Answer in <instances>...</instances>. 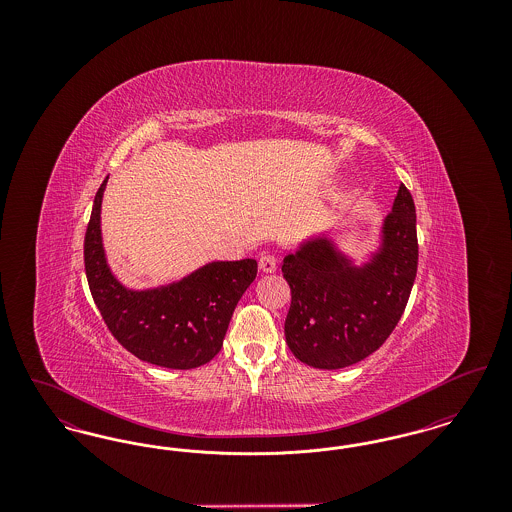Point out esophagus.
I'll use <instances>...</instances> for the list:
<instances>
[{
  "label": "esophagus",
  "mask_w": 512,
  "mask_h": 512,
  "mask_svg": "<svg viewBox=\"0 0 512 512\" xmlns=\"http://www.w3.org/2000/svg\"><path fill=\"white\" fill-rule=\"evenodd\" d=\"M259 270L265 274H272L276 270V259L274 255H261L259 259Z\"/></svg>",
  "instance_id": "esophagus-1"
}]
</instances>
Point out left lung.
I'll return each mask as SVG.
<instances>
[{"instance_id":"left-lung-1","label":"left lung","mask_w":512,"mask_h":512,"mask_svg":"<svg viewBox=\"0 0 512 512\" xmlns=\"http://www.w3.org/2000/svg\"><path fill=\"white\" fill-rule=\"evenodd\" d=\"M416 265V211L403 184L361 259L332 232L303 238L282 261L292 290L284 334L293 355L322 370L372 355L407 307Z\"/></svg>"}]
</instances>
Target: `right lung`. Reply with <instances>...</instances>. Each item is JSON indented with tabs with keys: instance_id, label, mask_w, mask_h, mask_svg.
<instances>
[{
	"instance_id": "obj_1",
	"label": "right lung",
	"mask_w": 512,
	"mask_h": 512,
	"mask_svg": "<svg viewBox=\"0 0 512 512\" xmlns=\"http://www.w3.org/2000/svg\"><path fill=\"white\" fill-rule=\"evenodd\" d=\"M99 186L84 238L90 292L111 334L149 365L190 370L222 347L232 313L257 276V261H211L180 280L155 288H128L111 270L101 232Z\"/></svg>"
}]
</instances>
